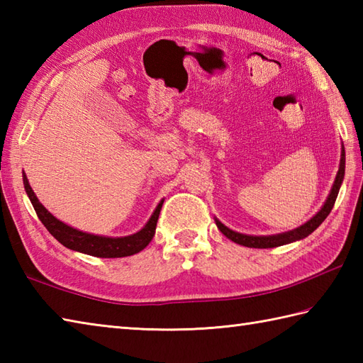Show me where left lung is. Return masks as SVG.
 <instances>
[{"label":"left lung","instance_id":"obj_1","mask_svg":"<svg viewBox=\"0 0 363 363\" xmlns=\"http://www.w3.org/2000/svg\"><path fill=\"white\" fill-rule=\"evenodd\" d=\"M343 177H345V146L342 145L340 165H338L335 181L333 184V189H330L325 204L321 206V209L315 213L309 221H306L304 225H301L295 229L287 230V233L273 234V235H246V234L235 233V230L229 229L228 226L223 225L218 218H215V223H217V228L221 230L223 235H226L229 240H233L242 246H248V248H276V246H282L287 243L303 240V238H306L307 235H311L313 230L326 220L330 211H333L334 203H335L337 195H338V190H340V186L343 182Z\"/></svg>","mask_w":363,"mask_h":363}]
</instances>
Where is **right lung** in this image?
Listing matches in <instances>:
<instances>
[{
  "instance_id": "right-lung-1",
  "label": "right lung",
  "mask_w": 363,
  "mask_h": 363,
  "mask_svg": "<svg viewBox=\"0 0 363 363\" xmlns=\"http://www.w3.org/2000/svg\"><path fill=\"white\" fill-rule=\"evenodd\" d=\"M23 184H25V190L30 199V203L34 206L37 217L40 218L45 228L50 230V234L56 238L59 243H62L65 248L89 254V256L95 257H126L145 250L152 240L154 233H156L159 213L162 209V204H164V199H162L157 204L156 211L152 212L150 220L146 221V225L135 234H130L126 237L95 235L65 225L64 221L57 220L51 212L46 211L45 206L38 201L34 190L30 189L25 172H23Z\"/></svg>"
}]
</instances>
